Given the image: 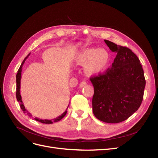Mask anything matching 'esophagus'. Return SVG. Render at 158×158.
I'll list each match as a JSON object with an SVG mask.
<instances>
[{"label": "esophagus", "instance_id": "obj_1", "mask_svg": "<svg viewBox=\"0 0 158 158\" xmlns=\"http://www.w3.org/2000/svg\"><path fill=\"white\" fill-rule=\"evenodd\" d=\"M86 84H87L86 82H85V81H82V82H80V88H82V87L85 86Z\"/></svg>", "mask_w": 158, "mask_h": 158}]
</instances>
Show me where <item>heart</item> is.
<instances>
[{
	"mask_svg": "<svg viewBox=\"0 0 158 158\" xmlns=\"http://www.w3.org/2000/svg\"><path fill=\"white\" fill-rule=\"evenodd\" d=\"M109 62V55L103 49H84L76 55V63L85 66V73L88 76H97L103 73Z\"/></svg>",
	"mask_w": 158,
	"mask_h": 158,
	"instance_id": "heart-1",
	"label": "heart"
}]
</instances>
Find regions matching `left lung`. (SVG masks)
Listing matches in <instances>:
<instances>
[{"label":"left lung","mask_w":158,"mask_h":158,"mask_svg":"<svg viewBox=\"0 0 158 158\" xmlns=\"http://www.w3.org/2000/svg\"><path fill=\"white\" fill-rule=\"evenodd\" d=\"M104 41L117 56L104 74L90 78L94 88L93 113L103 122L118 123L140 107L146 80L139 59L130 49Z\"/></svg>","instance_id":"obj_1"}]
</instances>
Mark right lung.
Wrapping results in <instances>:
<instances>
[{"mask_svg": "<svg viewBox=\"0 0 158 158\" xmlns=\"http://www.w3.org/2000/svg\"><path fill=\"white\" fill-rule=\"evenodd\" d=\"M30 54L28 55L26 58L24 59V60H23V62H22V64H21V66H20V67L19 68V69H18V73H17V74H16V99H17V100H18V102H19V103H20V107H21V109H22V110L23 111V112L24 113H27V114H28V116H31V114L28 112L27 110H26V109L25 108V106H23V102H22V97H21V95H20V80H21V74H22V66H23V64H24V63H25V60H26V59H27V57H28V56L30 55ZM69 107V106H68ZM67 109H68V107H67ZM67 110V109H66ZM66 111L61 114V115H60V116H59L58 117H56V118H53V119H52V120H48V119H44V120H43V119H40V118H37V117H35V118H34V119L35 121H39V122H40V123H44V124H52V123H56V122H58V121H60L62 118H63L65 115H66V113H67V111H66Z\"/></svg>", "mask_w": 158, "mask_h": 158, "instance_id": "1", "label": "right lung"}]
</instances>
